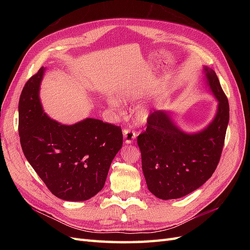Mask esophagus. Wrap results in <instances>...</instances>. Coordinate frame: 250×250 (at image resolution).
<instances>
[{"label":"esophagus","mask_w":250,"mask_h":250,"mask_svg":"<svg viewBox=\"0 0 250 250\" xmlns=\"http://www.w3.org/2000/svg\"><path fill=\"white\" fill-rule=\"evenodd\" d=\"M123 135H124V140L126 144H131L133 140L137 138V132L132 131L131 129H124L123 130Z\"/></svg>","instance_id":"obj_1"}]
</instances>
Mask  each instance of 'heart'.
Instances as JSON below:
<instances>
[{
	"label": "heart",
	"mask_w": 250,
	"mask_h": 250,
	"mask_svg": "<svg viewBox=\"0 0 250 250\" xmlns=\"http://www.w3.org/2000/svg\"><path fill=\"white\" fill-rule=\"evenodd\" d=\"M119 97L123 98L125 101H130L132 99V96L128 92H120L119 93ZM107 101H108L109 105H110L112 108H118L120 106L119 102L116 99H113V98H109ZM147 118H148V112L146 110H141L138 113V120L140 121V122H145V121L147 120Z\"/></svg>",
	"instance_id": "1"
}]
</instances>
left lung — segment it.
I'll use <instances>...</instances> for the list:
<instances>
[{
    "label": "left lung",
    "mask_w": 250,
    "mask_h": 250,
    "mask_svg": "<svg viewBox=\"0 0 250 250\" xmlns=\"http://www.w3.org/2000/svg\"><path fill=\"white\" fill-rule=\"evenodd\" d=\"M203 72L218 100L216 116L204 129L188 133L174 122L170 111L154 110L146 131L138 137L148 190L160 199H177L197 190L220 161L229 105L216 73L208 66Z\"/></svg>",
    "instance_id": "1"
}]
</instances>
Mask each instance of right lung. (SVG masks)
Wrapping results in <instances>:
<instances>
[{"mask_svg":"<svg viewBox=\"0 0 250 250\" xmlns=\"http://www.w3.org/2000/svg\"><path fill=\"white\" fill-rule=\"evenodd\" d=\"M44 67L30 78L19 102V133L27 161L56 197L84 201L99 193L122 148L121 127L86 118L60 124L43 112L40 87Z\"/></svg>","mask_w":250,"mask_h":250,"instance_id":"right-lung-1","label":"right lung"}]
</instances>
